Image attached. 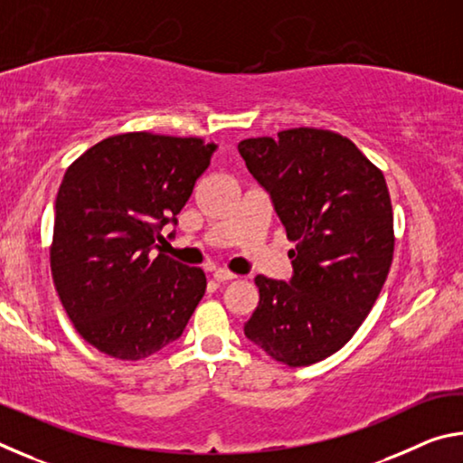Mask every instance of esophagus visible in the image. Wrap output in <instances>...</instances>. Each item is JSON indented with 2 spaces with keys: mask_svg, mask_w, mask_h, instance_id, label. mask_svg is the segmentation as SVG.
Masks as SVG:
<instances>
[{
  "mask_svg": "<svg viewBox=\"0 0 463 463\" xmlns=\"http://www.w3.org/2000/svg\"><path fill=\"white\" fill-rule=\"evenodd\" d=\"M213 278L218 281V284H224V281H231V279H234L237 276H234V273L229 271V269H216L213 273Z\"/></svg>",
  "mask_w": 463,
  "mask_h": 463,
  "instance_id": "1",
  "label": "esophagus"
}]
</instances>
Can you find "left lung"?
Here are the masks:
<instances>
[{
    "label": "left lung",
    "mask_w": 463,
    "mask_h": 463,
    "mask_svg": "<svg viewBox=\"0 0 463 463\" xmlns=\"http://www.w3.org/2000/svg\"><path fill=\"white\" fill-rule=\"evenodd\" d=\"M286 226L294 276L255 278L247 339L304 367L339 351L378 300L394 255V216L382 171L339 132L289 128L239 143Z\"/></svg>",
    "instance_id": "1"
}]
</instances>
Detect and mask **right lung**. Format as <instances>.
Here are the masks:
<instances>
[{
	"label": "right lung",
	"mask_w": 463,
	"mask_h": 463,
	"mask_svg": "<svg viewBox=\"0 0 463 463\" xmlns=\"http://www.w3.org/2000/svg\"><path fill=\"white\" fill-rule=\"evenodd\" d=\"M216 146L127 132L93 145L65 171L54 203L52 281L75 331L101 354L138 362L182 336L206 273L155 249Z\"/></svg>",
	"instance_id": "add662e5"
}]
</instances>
